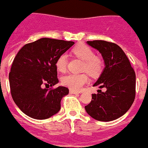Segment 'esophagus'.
Returning a JSON list of instances; mask_svg holds the SVG:
<instances>
[{
    "mask_svg": "<svg viewBox=\"0 0 148 148\" xmlns=\"http://www.w3.org/2000/svg\"><path fill=\"white\" fill-rule=\"evenodd\" d=\"M70 93H71V94H78V93H79V92H78V91H75V90H70Z\"/></svg>",
    "mask_w": 148,
    "mask_h": 148,
    "instance_id": "1",
    "label": "esophagus"
}]
</instances>
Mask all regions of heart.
Here are the masks:
<instances>
[{"instance_id":"obj_1","label":"heart","mask_w":148,"mask_h":148,"mask_svg":"<svg viewBox=\"0 0 148 148\" xmlns=\"http://www.w3.org/2000/svg\"><path fill=\"white\" fill-rule=\"evenodd\" d=\"M73 53L78 58L84 61L82 70L86 71L90 76L96 77L101 73L104 63L101 58L95 56L93 50L85 44H80L74 48ZM67 65L66 54L61 55L57 58L56 66L58 71L64 73ZM63 85L69 87L75 91H79L84 85L88 82V78L86 74H73L70 73L64 75L61 79Z\"/></svg>"}]
</instances>
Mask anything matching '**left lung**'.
<instances>
[{"mask_svg":"<svg viewBox=\"0 0 148 148\" xmlns=\"http://www.w3.org/2000/svg\"><path fill=\"white\" fill-rule=\"evenodd\" d=\"M97 49L104 61V70L93 87H105V92L92 94V101L85 110L101 121L116 120L126 113L136 95V74L130 61L119 46L105 40L87 41Z\"/></svg>","mask_w":148,"mask_h":148,"instance_id":"left-lung-1","label":"left lung"}]
</instances>
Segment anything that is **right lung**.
<instances>
[{"mask_svg":"<svg viewBox=\"0 0 148 148\" xmlns=\"http://www.w3.org/2000/svg\"><path fill=\"white\" fill-rule=\"evenodd\" d=\"M74 44L43 38L25 44L19 50L9 79L13 101L23 113L41 120L60 110L61 99L69 93V89L59 86L49 90L47 86L53 87L58 83L56 60Z\"/></svg>","mask_w":148,"mask_h":148,"instance_id":"1","label":"right lung"}]
</instances>
